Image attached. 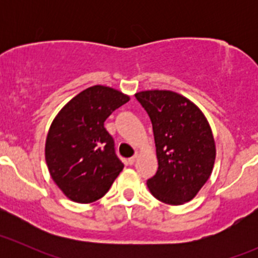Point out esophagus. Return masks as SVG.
I'll use <instances>...</instances> for the list:
<instances>
[{
  "instance_id": "34e87169",
  "label": "esophagus",
  "mask_w": 258,
  "mask_h": 258,
  "mask_svg": "<svg viewBox=\"0 0 258 258\" xmlns=\"http://www.w3.org/2000/svg\"><path fill=\"white\" fill-rule=\"evenodd\" d=\"M139 156H140V153H139V152H136V153H135L134 156H132L131 158H128V163H130V165H134V163L136 162L137 158H139Z\"/></svg>"
}]
</instances>
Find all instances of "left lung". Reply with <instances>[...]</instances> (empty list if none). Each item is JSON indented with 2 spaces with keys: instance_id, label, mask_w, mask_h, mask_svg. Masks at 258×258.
<instances>
[{
  "instance_id": "left-lung-1",
  "label": "left lung",
  "mask_w": 258,
  "mask_h": 258,
  "mask_svg": "<svg viewBox=\"0 0 258 258\" xmlns=\"http://www.w3.org/2000/svg\"><path fill=\"white\" fill-rule=\"evenodd\" d=\"M152 122L158 168L147 187L158 201L183 205L195 199L212 173L216 145L204 112L179 93L166 90L136 95Z\"/></svg>"
}]
</instances>
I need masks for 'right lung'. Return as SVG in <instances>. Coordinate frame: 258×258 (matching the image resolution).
<instances>
[{"mask_svg":"<svg viewBox=\"0 0 258 258\" xmlns=\"http://www.w3.org/2000/svg\"><path fill=\"white\" fill-rule=\"evenodd\" d=\"M130 96L96 85L61 108L48 130L46 163L54 183L71 201L91 204L105 196L123 170L106 131V118Z\"/></svg>","mask_w":258,"mask_h":258,"instance_id":"obj_1","label":"right lung"}]
</instances>
